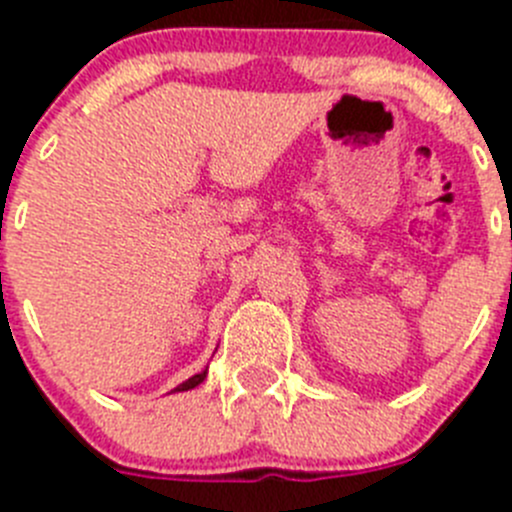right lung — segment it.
Masks as SVG:
<instances>
[{"label": "right lung", "mask_w": 512, "mask_h": 512, "mask_svg": "<svg viewBox=\"0 0 512 512\" xmlns=\"http://www.w3.org/2000/svg\"><path fill=\"white\" fill-rule=\"evenodd\" d=\"M205 377H207V369H202L200 374H194V377H189L187 382H182V384H179V387H174V390H171V392H187V390H194L197 384L205 382Z\"/></svg>", "instance_id": "obj_1"}]
</instances>
